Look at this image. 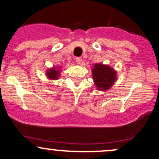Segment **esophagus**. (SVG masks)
Listing matches in <instances>:
<instances>
[{
    "mask_svg": "<svg viewBox=\"0 0 159 159\" xmlns=\"http://www.w3.org/2000/svg\"><path fill=\"white\" fill-rule=\"evenodd\" d=\"M75 61H76V63H78V64H81V62H82V58L80 57H76L75 58Z\"/></svg>",
    "mask_w": 159,
    "mask_h": 159,
    "instance_id": "1",
    "label": "esophagus"
}]
</instances>
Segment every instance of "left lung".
Returning <instances> with one entry per match:
<instances>
[{
	"instance_id": "left-lung-1",
	"label": "left lung",
	"mask_w": 159,
	"mask_h": 159,
	"mask_svg": "<svg viewBox=\"0 0 159 159\" xmlns=\"http://www.w3.org/2000/svg\"><path fill=\"white\" fill-rule=\"evenodd\" d=\"M92 72L95 85L99 90L109 89L116 80V71L107 65H103L102 63L95 64Z\"/></svg>"
}]
</instances>
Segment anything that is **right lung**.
Segmentation results:
<instances>
[{
    "label": "right lung",
    "mask_w": 159,
    "mask_h": 159,
    "mask_svg": "<svg viewBox=\"0 0 159 159\" xmlns=\"http://www.w3.org/2000/svg\"><path fill=\"white\" fill-rule=\"evenodd\" d=\"M60 71H61V69L60 67H57V69H56L55 67L52 69H49L48 71H47V77H48L49 79L52 80H57L59 78L60 75Z\"/></svg>",
    "instance_id": "add662e5"
}]
</instances>
